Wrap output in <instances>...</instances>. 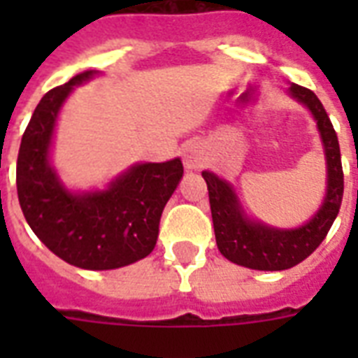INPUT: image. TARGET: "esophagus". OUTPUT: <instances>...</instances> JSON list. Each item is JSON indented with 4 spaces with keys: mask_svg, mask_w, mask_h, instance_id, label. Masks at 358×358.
<instances>
[{
    "mask_svg": "<svg viewBox=\"0 0 358 358\" xmlns=\"http://www.w3.org/2000/svg\"><path fill=\"white\" fill-rule=\"evenodd\" d=\"M182 157H184L185 169H189V171H199V169L204 167V163H206V150H204V146H202L201 143L191 141V143H187V145L184 146Z\"/></svg>",
    "mask_w": 358,
    "mask_h": 358,
    "instance_id": "1",
    "label": "esophagus"
}]
</instances>
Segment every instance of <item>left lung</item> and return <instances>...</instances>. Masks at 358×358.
<instances>
[{"instance_id": "1", "label": "left lung", "mask_w": 358, "mask_h": 358, "mask_svg": "<svg viewBox=\"0 0 358 358\" xmlns=\"http://www.w3.org/2000/svg\"><path fill=\"white\" fill-rule=\"evenodd\" d=\"M289 94L310 109L312 117L317 122L327 159V195L310 221L292 230L273 229L264 223L250 221L245 215L232 185L210 171H202V178L208 184L215 241L221 255L238 266L258 271H282L308 258L333 227L344 196V171L340 159L338 137L327 111L320 98L306 87L292 83Z\"/></svg>"}]
</instances>
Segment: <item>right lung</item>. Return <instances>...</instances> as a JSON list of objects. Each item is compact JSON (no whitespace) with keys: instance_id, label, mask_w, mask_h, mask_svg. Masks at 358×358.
<instances>
[{"instance_id":"1","label":"right lung","mask_w":358,"mask_h":358,"mask_svg":"<svg viewBox=\"0 0 358 358\" xmlns=\"http://www.w3.org/2000/svg\"><path fill=\"white\" fill-rule=\"evenodd\" d=\"M87 70L48 91L24 131L16 162L20 208L31 230L53 255L81 269H117L154 250L163 208L176 189L184 165L137 163L108 189L72 193L50 165L59 109L74 85L91 80Z\"/></svg>"}]
</instances>
